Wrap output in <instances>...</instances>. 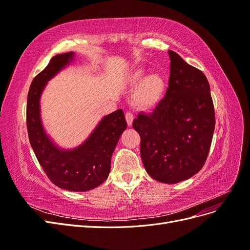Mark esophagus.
Masks as SVG:
<instances>
[{
    "label": "esophagus",
    "instance_id": "1",
    "mask_svg": "<svg viewBox=\"0 0 250 250\" xmlns=\"http://www.w3.org/2000/svg\"><path fill=\"white\" fill-rule=\"evenodd\" d=\"M125 119H126L127 125H128V126H131V125H132V122H133V119H134V117H133V115H132V112L127 111V112L125 113Z\"/></svg>",
    "mask_w": 250,
    "mask_h": 250
}]
</instances>
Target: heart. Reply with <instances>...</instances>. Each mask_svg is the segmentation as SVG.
<instances>
[{
  "mask_svg": "<svg viewBox=\"0 0 250 250\" xmlns=\"http://www.w3.org/2000/svg\"><path fill=\"white\" fill-rule=\"evenodd\" d=\"M144 71H135L132 75L130 81L133 85H138L133 95V100L139 106L143 108H149L162 100L166 90V80L160 73H152L143 77Z\"/></svg>",
  "mask_w": 250,
  "mask_h": 250,
  "instance_id": "b5f03b06",
  "label": "heart"
}]
</instances>
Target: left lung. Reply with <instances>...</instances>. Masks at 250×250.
<instances>
[{
  "mask_svg": "<svg viewBox=\"0 0 250 250\" xmlns=\"http://www.w3.org/2000/svg\"><path fill=\"white\" fill-rule=\"evenodd\" d=\"M169 56L165 98L151 113H140L132 126L141 137V157L147 173L160 183L176 184L202 169L216 121L206 75L174 51H169Z\"/></svg>",
  "mask_w": 250,
  "mask_h": 250,
  "instance_id": "8db88e82",
  "label": "left lung"
}]
</instances>
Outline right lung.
Masks as SVG:
<instances>
[{"label":"right lung","mask_w":250,"mask_h":250,"mask_svg":"<svg viewBox=\"0 0 250 250\" xmlns=\"http://www.w3.org/2000/svg\"><path fill=\"white\" fill-rule=\"evenodd\" d=\"M74 56L73 52L52 57L48 65L34 77L27 99V129L35 156L55 186L74 192H85L103 184L110 172V160L127 123L122 109L104 117L88 140L71 151L57 148L42 129L40 98L47 81Z\"/></svg>","instance_id":"add662e5"}]
</instances>
